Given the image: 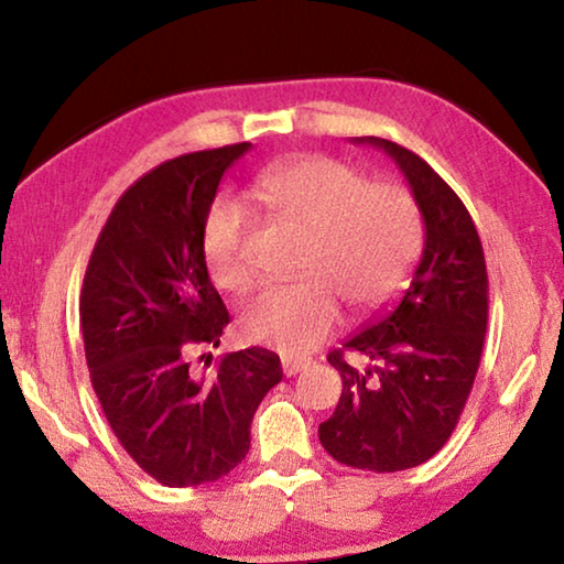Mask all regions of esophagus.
<instances>
[{
	"label": "esophagus",
	"instance_id": "34e87169",
	"mask_svg": "<svg viewBox=\"0 0 564 564\" xmlns=\"http://www.w3.org/2000/svg\"><path fill=\"white\" fill-rule=\"evenodd\" d=\"M283 372L285 375H299L301 372V369H306L308 367V362H306V359H293V357H283Z\"/></svg>",
	"mask_w": 564,
	"mask_h": 564
}]
</instances>
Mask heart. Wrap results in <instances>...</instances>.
Masks as SVG:
<instances>
[{"instance_id": "heart-1", "label": "heart", "mask_w": 564, "mask_h": 564, "mask_svg": "<svg viewBox=\"0 0 564 564\" xmlns=\"http://www.w3.org/2000/svg\"><path fill=\"white\" fill-rule=\"evenodd\" d=\"M253 195L268 213L304 232L291 285H268L240 308L246 339L299 357L316 349L339 322L344 301L355 314L388 304L413 271L423 225L413 195L392 182H367L355 166L306 156L260 172ZM248 217L235 199H217L202 225L209 279L242 291L253 279L246 258Z\"/></svg>"}]
</instances>
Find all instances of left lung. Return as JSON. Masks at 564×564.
Here are the masks:
<instances>
[{"label": "left lung", "instance_id": "obj_1", "mask_svg": "<svg viewBox=\"0 0 564 564\" xmlns=\"http://www.w3.org/2000/svg\"><path fill=\"white\" fill-rule=\"evenodd\" d=\"M355 141L382 149L405 174L425 242L398 304L344 341L362 365L341 349L329 355L341 398L318 441L344 466L392 474L433 458L458 423L481 362L489 279L476 225L433 166L388 139Z\"/></svg>", "mask_w": 564, "mask_h": 564}]
</instances>
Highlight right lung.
Wrapping results in <instances>:
<instances>
[{"mask_svg": "<svg viewBox=\"0 0 564 564\" xmlns=\"http://www.w3.org/2000/svg\"><path fill=\"white\" fill-rule=\"evenodd\" d=\"M248 141L159 164L116 202L88 260L80 329L90 382L123 451L159 484L228 476L250 423L281 382L275 351L248 347L197 375L192 347H217L230 322L209 281L202 225Z\"/></svg>", "mask_w": 564, "mask_h": 564, "instance_id": "1", "label": "right lung"}]
</instances>
